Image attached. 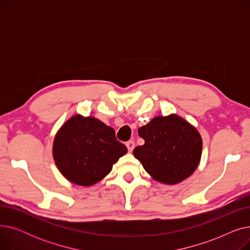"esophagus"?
I'll list each match as a JSON object with an SVG mask.
<instances>
[{"label": "esophagus", "instance_id": "esophagus-1", "mask_svg": "<svg viewBox=\"0 0 250 250\" xmlns=\"http://www.w3.org/2000/svg\"><path fill=\"white\" fill-rule=\"evenodd\" d=\"M125 145H126V148H127L128 152H133V150L135 148V142L133 140H129L128 142H126Z\"/></svg>", "mask_w": 250, "mask_h": 250}]
</instances>
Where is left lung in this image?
Segmentation results:
<instances>
[{"instance_id":"left-lung-1","label":"left lung","mask_w":250,"mask_h":250,"mask_svg":"<svg viewBox=\"0 0 250 250\" xmlns=\"http://www.w3.org/2000/svg\"><path fill=\"white\" fill-rule=\"evenodd\" d=\"M145 144L134 150L136 158L156 180L175 185L199 165L203 142L192 125L177 115L157 116L138 129Z\"/></svg>"}]
</instances>
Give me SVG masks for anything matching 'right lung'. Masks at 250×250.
Wrapping results in <instances>:
<instances>
[{"mask_svg": "<svg viewBox=\"0 0 250 250\" xmlns=\"http://www.w3.org/2000/svg\"><path fill=\"white\" fill-rule=\"evenodd\" d=\"M127 152L114 129L94 117L75 115L54 143V159L62 174L78 186H92L106 176Z\"/></svg>", "mask_w": 250, "mask_h": 250, "instance_id": "right-lung-1", "label": "right lung"}]
</instances>
